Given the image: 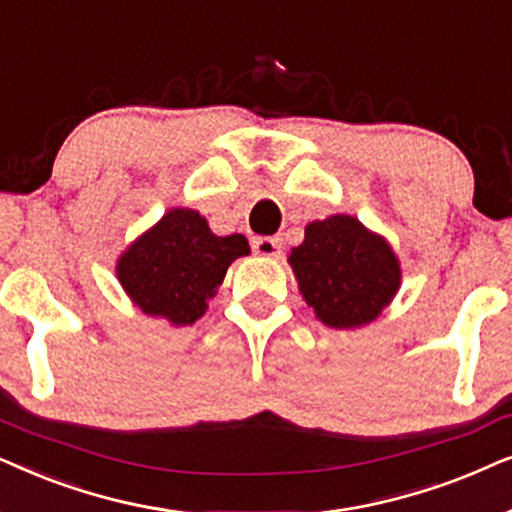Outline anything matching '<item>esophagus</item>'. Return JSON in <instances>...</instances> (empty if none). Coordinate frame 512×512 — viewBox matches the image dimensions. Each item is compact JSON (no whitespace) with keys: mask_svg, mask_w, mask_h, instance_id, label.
Masks as SVG:
<instances>
[{"mask_svg":"<svg viewBox=\"0 0 512 512\" xmlns=\"http://www.w3.org/2000/svg\"><path fill=\"white\" fill-rule=\"evenodd\" d=\"M281 248H283L281 238H276V236L255 238V241H252V250L262 257H281Z\"/></svg>","mask_w":512,"mask_h":512,"instance_id":"34e87169","label":"esophagus"}]
</instances>
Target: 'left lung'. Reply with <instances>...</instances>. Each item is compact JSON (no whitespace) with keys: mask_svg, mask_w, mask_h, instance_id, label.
I'll list each match as a JSON object with an SVG mask.
<instances>
[{"mask_svg":"<svg viewBox=\"0 0 512 512\" xmlns=\"http://www.w3.org/2000/svg\"><path fill=\"white\" fill-rule=\"evenodd\" d=\"M290 264L306 304L339 330L370 323L400 288L393 250L351 215L311 222Z\"/></svg>","mask_w":512,"mask_h":512,"instance_id":"1","label":"left lung"}]
</instances>
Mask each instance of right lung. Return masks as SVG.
Returning a JSON list of instances; mask_svg holds the SVG:
<instances>
[{
    "label": "right lung",
    "instance_id": "1",
    "mask_svg": "<svg viewBox=\"0 0 512 512\" xmlns=\"http://www.w3.org/2000/svg\"><path fill=\"white\" fill-rule=\"evenodd\" d=\"M248 252L241 234L215 236L196 210L175 208L121 255L117 276L149 316L192 325L206 313L229 264Z\"/></svg>",
    "mask_w": 512,
    "mask_h": 512
}]
</instances>
